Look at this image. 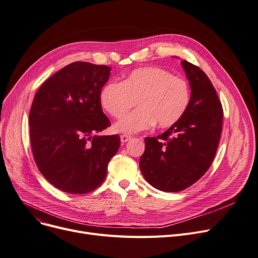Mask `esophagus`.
I'll use <instances>...</instances> for the list:
<instances>
[{
    "instance_id": "34e87169",
    "label": "esophagus",
    "mask_w": 258,
    "mask_h": 258,
    "mask_svg": "<svg viewBox=\"0 0 258 258\" xmlns=\"http://www.w3.org/2000/svg\"><path fill=\"white\" fill-rule=\"evenodd\" d=\"M131 136H127V135H121L120 136V140H121V142L122 143H125V142H127L128 140H131Z\"/></svg>"
}]
</instances>
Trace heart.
<instances>
[{
  "label": "heart",
  "mask_w": 258,
  "mask_h": 258,
  "mask_svg": "<svg viewBox=\"0 0 258 258\" xmlns=\"http://www.w3.org/2000/svg\"><path fill=\"white\" fill-rule=\"evenodd\" d=\"M191 101L188 83L161 67H143L132 72L122 82H110L100 93V103L107 113L121 118L135 105L139 106L116 122V133L132 135L155 125L170 127L185 114Z\"/></svg>",
  "instance_id": "1"
}]
</instances>
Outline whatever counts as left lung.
Instances as JSON below:
<instances>
[{
    "mask_svg": "<svg viewBox=\"0 0 258 258\" xmlns=\"http://www.w3.org/2000/svg\"><path fill=\"white\" fill-rule=\"evenodd\" d=\"M181 65L191 87V101L182 118L162 135L145 138L140 170L152 186L179 192L209 170L222 128L223 110L214 86L198 66Z\"/></svg>",
    "mask_w": 258,
    "mask_h": 258,
    "instance_id": "8db88e82",
    "label": "left lung"
}]
</instances>
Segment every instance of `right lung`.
<instances>
[{"instance_id":"1","label":"right lung","mask_w":258,"mask_h":258,"mask_svg":"<svg viewBox=\"0 0 258 258\" xmlns=\"http://www.w3.org/2000/svg\"><path fill=\"white\" fill-rule=\"evenodd\" d=\"M110 71L106 65L71 63L44 82L33 98V158L42 175L65 193L86 194L102 184L119 150L118 135H95L110 125L100 103Z\"/></svg>"}]
</instances>
